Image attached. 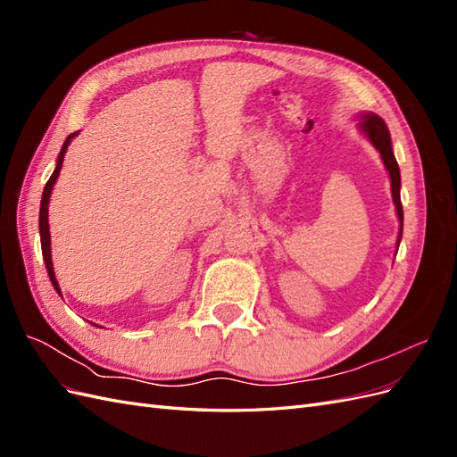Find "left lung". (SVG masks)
Segmentation results:
<instances>
[{
	"label": "left lung",
	"mask_w": 457,
	"mask_h": 457,
	"mask_svg": "<svg viewBox=\"0 0 457 457\" xmlns=\"http://www.w3.org/2000/svg\"><path fill=\"white\" fill-rule=\"evenodd\" d=\"M362 129L368 135V139L371 141V145L379 150V154L383 158V163L386 171L391 175V190H393V202L396 205V213L400 219V237H398V244L400 238H403V219H404V212H403V202H400V170L396 158L393 154V146H391V133L386 129L385 121L378 116L368 114L362 120Z\"/></svg>",
	"instance_id": "8db88e82"
}]
</instances>
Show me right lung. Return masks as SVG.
I'll list each match as a JSON object with an SVG mask.
<instances>
[{"label": "right lung", "mask_w": 457, "mask_h": 457, "mask_svg": "<svg viewBox=\"0 0 457 457\" xmlns=\"http://www.w3.org/2000/svg\"><path fill=\"white\" fill-rule=\"evenodd\" d=\"M72 135H68V139L64 141L62 145V150L59 154V162H57V168H54L53 175L49 177V181L44 188V196H41V207H39V237H41V253H44V259H46V267H47V272H49V278H51V284L54 286V289L61 294V287L57 284V278H54V272H53V261H51V237H49V223H47V205H49V196H51V190H53V185L54 181H57V177L61 173V168H62V160H64V152L68 148V145H71L72 141Z\"/></svg>", "instance_id": "right-lung-1"}]
</instances>
